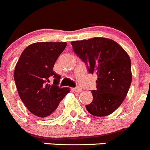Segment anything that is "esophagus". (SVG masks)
<instances>
[{"instance_id": "1", "label": "esophagus", "mask_w": 150, "mask_h": 150, "mask_svg": "<svg viewBox=\"0 0 150 150\" xmlns=\"http://www.w3.org/2000/svg\"><path fill=\"white\" fill-rule=\"evenodd\" d=\"M72 90L74 92H77V93H80V92L82 91L81 87H74V88H72Z\"/></svg>"}]
</instances>
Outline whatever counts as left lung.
<instances>
[{
	"label": "left lung",
	"mask_w": 150,
	"mask_h": 150,
	"mask_svg": "<svg viewBox=\"0 0 150 150\" xmlns=\"http://www.w3.org/2000/svg\"><path fill=\"white\" fill-rule=\"evenodd\" d=\"M74 51L87 64L89 73L98 76L97 89L86 109L92 115L105 117L123 102L132 81L131 61L119 44L110 38L95 37L71 42Z\"/></svg>",
	"instance_id": "1"
}]
</instances>
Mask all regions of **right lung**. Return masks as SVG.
<instances>
[{
  "label": "right lung",
  "instance_id": "1",
  "mask_svg": "<svg viewBox=\"0 0 150 150\" xmlns=\"http://www.w3.org/2000/svg\"><path fill=\"white\" fill-rule=\"evenodd\" d=\"M66 42H37L25 49L14 72L19 96L27 109L35 116L51 119L60 114V102L70 92L60 88V76L53 71ZM51 78L54 79L49 84Z\"/></svg>",
  "mask_w": 150,
  "mask_h": 150
}]
</instances>
